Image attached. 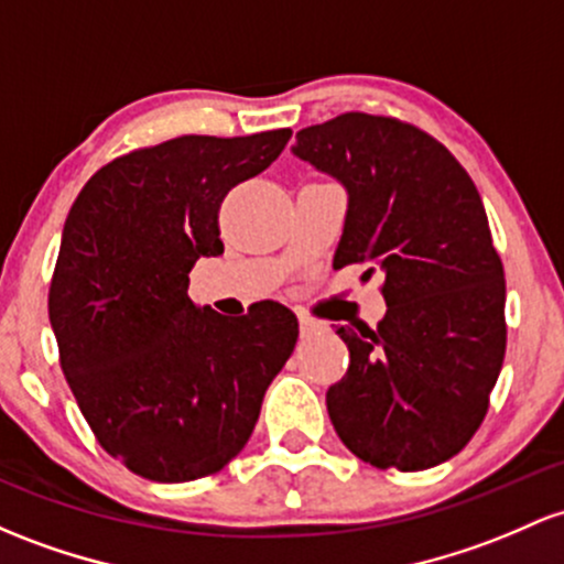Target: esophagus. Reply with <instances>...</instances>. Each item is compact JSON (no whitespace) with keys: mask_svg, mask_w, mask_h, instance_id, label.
Segmentation results:
<instances>
[{"mask_svg":"<svg viewBox=\"0 0 564 564\" xmlns=\"http://www.w3.org/2000/svg\"><path fill=\"white\" fill-rule=\"evenodd\" d=\"M326 326L321 324V321H315V318H311V315H300V332H302V337H311V334H318V332H324Z\"/></svg>","mask_w":564,"mask_h":564,"instance_id":"obj_1","label":"esophagus"}]
</instances>
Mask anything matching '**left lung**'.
Here are the masks:
<instances>
[{"label":"left lung","mask_w":564,"mask_h":564,"mask_svg":"<svg viewBox=\"0 0 564 564\" xmlns=\"http://www.w3.org/2000/svg\"><path fill=\"white\" fill-rule=\"evenodd\" d=\"M294 154L348 189L334 268L386 272L377 329H337L350 364L326 393L334 431L375 468L438 466L479 431L506 356L503 262L479 189L442 141L386 115L302 128Z\"/></svg>","instance_id":"left-lung-1"}]
</instances>
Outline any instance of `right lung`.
Returning a JSON list of instances; mask_svg holds the SVG:
<instances>
[{
	"instance_id": "obj_1",
	"label": "right lung",
	"mask_w": 564,
	"mask_h": 564,
	"mask_svg": "<svg viewBox=\"0 0 564 564\" xmlns=\"http://www.w3.org/2000/svg\"><path fill=\"white\" fill-rule=\"evenodd\" d=\"M289 128L178 135L98 169L74 200L47 313L61 369L93 436L128 471L195 481L249 442L296 345L286 305L225 318L189 300V270L219 257L227 192L262 173Z\"/></svg>"
}]
</instances>
